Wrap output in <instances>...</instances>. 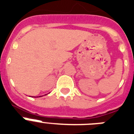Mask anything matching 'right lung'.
Masks as SVG:
<instances>
[{"label":"right lung","instance_id":"right-lung-1","mask_svg":"<svg viewBox=\"0 0 134 134\" xmlns=\"http://www.w3.org/2000/svg\"><path fill=\"white\" fill-rule=\"evenodd\" d=\"M45 95H46V94H45ZM42 97V96H40V97Z\"/></svg>","mask_w":134,"mask_h":134}]
</instances>
